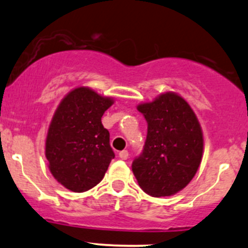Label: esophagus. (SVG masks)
<instances>
[{"instance_id":"obj_1","label":"esophagus","mask_w":248,"mask_h":248,"mask_svg":"<svg viewBox=\"0 0 248 248\" xmlns=\"http://www.w3.org/2000/svg\"><path fill=\"white\" fill-rule=\"evenodd\" d=\"M119 157H120L121 159L126 160V159H128V157H129V154H128L127 150H122L119 153Z\"/></svg>"}]
</instances>
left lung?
<instances>
[{
    "label": "left lung",
    "instance_id": "left-lung-1",
    "mask_svg": "<svg viewBox=\"0 0 248 248\" xmlns=\"http://www.w3.org/2000/svg\"><path fill=\"white\" fill-rule=\"evenodd\" d=\"M148 122L143 153L132 169L150 195L171 196L190 183L203 155V133L189 104L175 92H164L137 105Z\"/></svg>",
    "mask_w": 248,
    "mask_h": 248
}]
</instances>
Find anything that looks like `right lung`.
<instances>
[{
	"instance_id": "add662e5",
	"label": "right lung",
	"mask_w": 248,
	"mask_h": 248,
	"mask_svg": "<svg viewBox=\"0 0 248 248\" xmlns=\"http://www.w3.org/2000/svg\"><path fill=\"white\" fill-rule=\"evenodd\" d=\"M114 99L88 86L64 95L50 121L45 155L56 181L71 192L91 189L103 180L114 158L101 116Z\"/></svg>"
}]
</instances>
